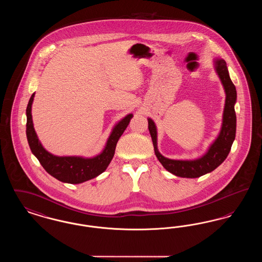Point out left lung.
Instances as JSON below:
<instances>
[{
	"instance_id": "1",
	"label": "left lung",
	"mask_w": 262,
	"mask_h": 262,
	"mask_svg": "<svg viewBox=\"0 0 262 262\" xmlns=\"http://www.w3.org/2000/svg\"><path fill=\"white\" fill-rule=\"evenodd\" d=\"M215 69L219 75L226 92L223 124L216 140L211 144L206 154L195 160H172L164 157L157 149V130L154 122L148 119V128L152 138L155 155L162 164L163 167L170 173L182 178H199L210 173L227 158L233 141L236 137V112L235 103L237 100V91L232 82L227 64L224 60H216Z\"/></svg>"
}]
</instances>
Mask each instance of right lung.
Listing matches in <instances>:
<instances>
[{"mask_svg":"<svg viewBox=\"0 0 262 262\" xmlns=\"http://www.w3.org/2000/svg\"><path fill=\"white\" fill-rule=\"evenodd\" d=\"M33 98L34 93L31 95L26 108V137L30 149L36 156L46 172L57 180L68 184H80L102 174L111 162L115 154L117 142L129 124L130 119L133 118V114L127 115L121 122L115 125L103 152L96 157H59L44 149L38 139L37 135L33 127L31 116V105Z\"/></svg>","mask_w":262,"mask_h":262,"instance_id":"1","label":"right lung"}]
</instances>
